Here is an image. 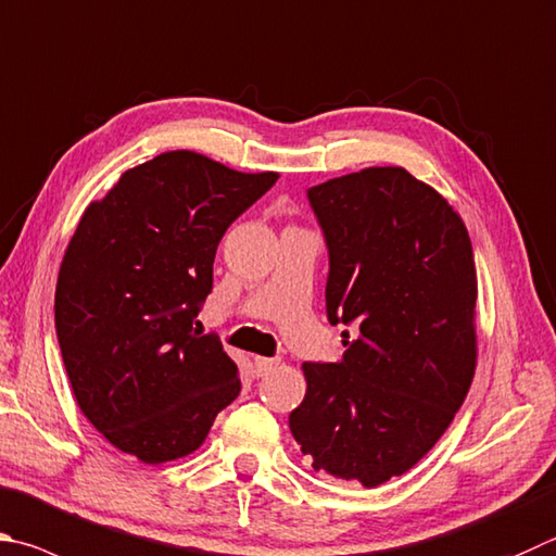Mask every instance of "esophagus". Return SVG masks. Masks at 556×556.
Here are the masks:
<instances>
[{
    "label": "esophagus",
    "instance_id": "34e87169",
    "mask_svg": "<svg viewBox=\"0 0 556 556\" xmlns=\"http://www.w3.org/2000/svg\"><path fill=\"white\" fill-rule=\"evenodd\" d=\"M279 367V359L277 357H255V371L257 377H265L269 375L271 369Z\"/></svg>",
    "mask_w": 556,
    "mask_h": 556
}]
</instances>
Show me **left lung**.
<instances>
[{
	"label": "left lung",
	"instance_id": "8db88e82",
	"mask_svg": "<svg viewBox=\"0 0 556 556\" xmlns=\"http://www.w3.org/2000/svg\"><path fill=\"white\" fill-rule=\"evenodd\" d=\"M326 230L330 323L345 355L304 362L289 428L313 469L375 489L426 457L477 371V267L462 216L403 167L308 189Z\"/></svg>",
	"mask_w": 556,
	"mask_h": 556
}]
</instances>
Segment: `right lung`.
<instances>
[{
  "label": "right lung",
  "mask_w": 556,
  "mask_h": 556,
  "mask_svg": "<svg viewBox=\"0 0 556 556\" xmlns=\"http://www.w3.org/2000/svg\"><path fill=\"white\" fill-rule=\"evenodd\" d=\"M277 177L169 150L85 208L55 328L77 406L116 450L143 464L187 457L240 393L236 362L194 318L220 238Z\"/></svg>",
  "instance_id": "add662e5"
}]
</instances>
